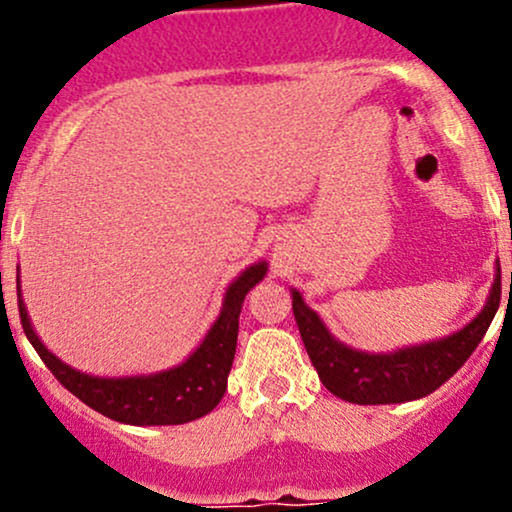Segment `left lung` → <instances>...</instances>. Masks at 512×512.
I'll return each mask as SVG.
<instances>
[{
    "label": "left lung",
    "mask_w": 512,
    "mask_h": 512,
    "mask_svg": "<svg viewBox=\"0 0 512 512\" xmlns=\"http://www.w3.org/2000/svg\"><path fill=\"white\" fill-rule=\"evenodd\" d=\"M291 296L305 351L322 385L332 395L351 404H402L438 390L477 349L501 303V264H496V276L484 310L469 325L450 337L404 346L390 354H368L339 342L327 330L320 315L305 305L301 293L291 289Z\"/></svg>",
    "instance_id": "obj_1"
}]
</instances>
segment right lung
Returning a JSON list of instances; mask_svg holds the SVG:
<instances>
[{"label": "right lung", "instance_id": "right-lung-1", "mask_svg": "<svg viewBox=\"0 0 512 512\" xmlns=\"http://www.w3.org/2000/svg\"><path fill=\"white\" fill-rule=\"evenodd\" d=\"M267 274V262L250 264L223 296V308L202 344L180 366L151 375L98 378L62 363L35 334L19 291V317L28 342L72 395L108 419L129 426H175L209 414L221 402L238 344V317L245 296Z\"/></svg>", "mask_w": 512, "mask_h": 512}]
</instances>
